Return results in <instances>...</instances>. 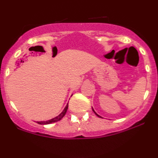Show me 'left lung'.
<instances>
[{
  "mask_svg": "<svg viewBox=\"0 0 158 158\" xmlns=\"http://www.w3.org/2000/svg\"><path fill=\"white\" fill-rule=\"evenodd\" d=\"M92 109H93V108H92ZM93 111L94 112V113H95V114H96V115H97V117H101V118H102V117H100V116H99V114H97V113H96V112H95V111H94V109H93Z\"/></svg>",
  "mask_w": 158,
  "mask_h": 158,
  "instance_id": "left-lung-1",
  "label": "left lung"
}]
</instances>
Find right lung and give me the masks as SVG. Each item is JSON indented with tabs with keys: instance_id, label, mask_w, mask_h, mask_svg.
<instances>
[{
	"instance_id": "obj_1",
	"label": "right lung",
	"mask_w": 158,
	"mask_h": 158,
	"mask_svg": "<svg viewBox=\"0 0 158 158\" xmlns=\"http://www.w3.org/2000/svg\"><path fill=\"white\" fill-rule=\"evenodd\" d=\"M68 108V103L67 104V106L64 108V109L63 110V111L61 112V113L59 114V116H57V117H54V118H52L51 119H49V120H47V121H39V122H37V123H39V124H40V125H48V124H51V123L58 122V121H59L60 119L63 118V117H64V116L65 115V114H66Z\"/></svg>"
}]
</instances>
